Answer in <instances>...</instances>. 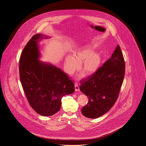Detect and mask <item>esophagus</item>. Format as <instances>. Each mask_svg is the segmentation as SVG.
Returning a JSON list of instances; mask_svg holds the SVG:
<instances>
[{"label": "esophagus", "mask_w": 146, "mask_h": 146, "mask_svg": "<svg viewBox=\"0 0 146 146\" xmlns=\"http://www.w3.org/2000/svg\"><path fill=\"white\" fill-rule=\"evenodd\" d=\"M74 86H75V90L76 91H79V88L78 84L76 83L74 84Z\"/></svg>", "instance_id": "1"}]
</instances>
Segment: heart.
<instances>
[{
	"mask_svg": "<svg viewBox=\"0 0 146 146\" xmlns=\"http://www.w3.org/2000/svg\"><path fill=\"white\" fill-rule=\"evenodd\" d=\"M82 64V69L85 75H91L97 72L101 63V56L97 52H93V48L86 45L79 48L73 52V56H66L64 67L67 73L72 75Z\"/></svg>",
	"mask_w": 146,
	"mask_h": 146,
	"instance_id": "obj_1",
	"label": "heart"
}]
</instances>
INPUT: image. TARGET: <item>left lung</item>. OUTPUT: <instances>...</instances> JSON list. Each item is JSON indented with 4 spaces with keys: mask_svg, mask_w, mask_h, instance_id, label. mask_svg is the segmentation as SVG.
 I'll return each mask as SVG.
<instances>
[{
    "mask_svg": "<svg viewBox=\"0 0 146 146\" xmlns=\"http://www.w3.org/2000/svg\"><path fill=\"white\" fill-rule=\"evenodd\" d=\"M125 64L118 45L110 58L97 72L80 81L79 89L88 97L82 113L87 118H98L109 111L115 103L123 82Z\"/></svg>",
    "mask_w": 146,
    "mask_h": 146,
    "instance_id": "obj_1",
    "label": "left lung"
}]
</instances>
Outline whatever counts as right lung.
I'll use <instances>...</instances> for the list:
<instances>
[{
    "mask_svg": "<svg viewBox=\"0 0 146 146\" xmlns=\"http://www.w3.org/2000/svg\"><path fill=\"white\" fill-rule=\"evenodd\" d=\"M48 36L33 35L27 42L20 60V78L32 108L42 116H51L60 110L63 96L74 92V85L62 70L38 60V42Z\"/></svg>",
    "mask_w": 146,
    "mask_h": 146,
    "instance_id": "add662e5",
    "label": "right lung"
}]
</instances>
